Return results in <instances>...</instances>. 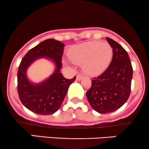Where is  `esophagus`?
<instances>
[{"instance_id":"1","label":"esophagus","mask_w":149,"mask_h":149,"mask_svg":"<svg viewBox=\"0 0 149 149\" xmlns=\"http://www.w3.org/2000/svg\"><path fill=\"white\" fill-rule=\"evenodd\" d=\"M81 79H82V76H81V75H80V74L77 75L76 79L77 80V81H79V80H81Z\"/></svg>"}]
</instances>
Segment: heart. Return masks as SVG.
Segmentation results:
<instances>
[{"label":"heart","mask_w":149,"mask_h":149,"mask_svg":"<svg viewBox=\"0 0 149 149\" xmlns=\"http://www.w3.org/2000/svg\"><path fill=\"white\" fill-rule=\"evenodd\" d=\"M113 56V49L107 42L88 41L74 46L69 51V58L72 63L82 64L86 74L95 76L107 69Z\"/></svg>","instance_id":"heart-1"}]
</instances>
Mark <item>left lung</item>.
<instances>
[{
	"label": "left lung",
	"instance_id": "obj_1",
	"mask_svg": "<svg viewBox=\"0 0 149 149\" xmlns=\"http://www.w3.org/2000/svg\"><path fill=\"white\" fill-rule=\"evenodd\" d=\"M113 48V58L106 71L91 81L86 93L89 104L102 114L117 111L130 97L133 69L128 53L118 43L106 37Z\"/></svg>",
	"mask_w": 149,
	"mask_h": 149
}]
</instances>
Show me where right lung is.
<instances>
[{"label": "right lung", "mask_w": 149, "mask_h": 149, "mask_svg": "<svg viewBox=\"0 0 149 149\" xmlns=\"http://www.w3.org/2000/svg\"><path fill=\"white\" fill-rule=\"evenodd\" d=\"M64 46L61 41L48 38L29 50L22 60L17 72L18 95L22 103L33 113L43 115L56 113L63 103L70 85L76 79L74 76L68 79L61 73ZM41 57L52 60L56 70L45 81L33 84L26 77V70Z\"/></svg>", "instance_id": "1"}]
</instances>
